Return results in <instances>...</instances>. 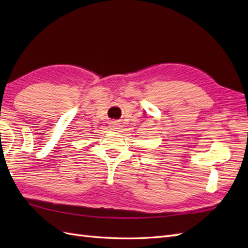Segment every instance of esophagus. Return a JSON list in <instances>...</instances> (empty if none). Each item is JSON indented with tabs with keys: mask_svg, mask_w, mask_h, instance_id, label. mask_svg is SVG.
<instances>
[{
	"mask_svg": "<svg viewBox=\"0 0 248 248\" xmlns=\"http://www.w3.org/2000/svg\"><path fill=\"white\" fill-rule=\"evenodd\" d=\"M119 127H120V124H119V123L117 120H113V121H110L109 123V128H110V130H117V129H119Z\"/></svg>",
	"mask_w": 248,
	"mask_h": 248,
	"instance_id": "obj_1",
	"label": "esophagus"
}]
</instances>
